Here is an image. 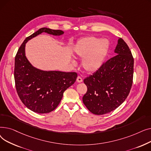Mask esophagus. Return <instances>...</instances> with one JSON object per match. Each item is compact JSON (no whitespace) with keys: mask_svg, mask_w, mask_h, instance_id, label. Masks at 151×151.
<instances>
[{"mask_svg":"<svg viewBox=\"0 0 151 151\" xmlns=\"http://www.w3.org/2000/svg\"><path fill=\"white\" fill-rule=\"evenodd\" d=\"M76 81L78 83H81L83 81V79L80 76H78L76 78Z\"/></svg>","mask_w":151,"mask_h":151,"instance_id":"esophagus-1","label":"esophagus"}]
</instances>
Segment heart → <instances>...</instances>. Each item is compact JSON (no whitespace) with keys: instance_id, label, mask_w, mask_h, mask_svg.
I'll use <instances>...</instances> for the list:
<instances>
[{"instance_id":"1","label":"heart","mask_w":151,"mask_h":151,"mask_svg":"<svg viewBox=\"0 0 151 151\" xmlns=\"http://www.w3.org/2000/svg\"><path fill=\"white\" fill-rule=\"evenodd\" d=\"M107 39L96 37H87L78 41L73 47V54L83 58L81 65L87 72L97 71L104 64L109 50ZM72 62L75 63L73 60Z\"/></svg>"}]
</instances>
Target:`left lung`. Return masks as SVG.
Here are the masks:
<instances>
[{"label":"left lung","mask_w":151,"mask_h":151,"mask_svg":"<svg viewBox=\"0 0 151 151\" xmlns=\"http://www.w3.org/2000/svg\"><path fill=\"white\" fill-rule=\"evenodd\" d=\"M114 53L115 56L84 80L88 91L83 101L94 114H105L116 109L127 97L132 88L134 60L121 38L118 39Z\"/></svg>","instance_id":"left-lung-1"}]
</instances>
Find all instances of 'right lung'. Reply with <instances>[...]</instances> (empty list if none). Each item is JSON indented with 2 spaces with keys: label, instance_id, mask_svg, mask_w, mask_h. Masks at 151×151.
<instances>
[{
  "label": "right lung",
  "instance_id": "1",
  "mask_svg": "<svg viewBox=\"0 0 151 151\" xmlns=\"http://www.w3.org/2000/svg\"><path fill=\"white\" fill-rule=\"evenodd\" d=\"M43 32L54 36L64 32L43 27L27 37L16 55L14 77L19 99L27 108L40 114L48 113L57 108L64 91L76 80L75 72L45 71L31 64L26 56L27 42Z\"/></svg>",
  "mask_w": 151,
  "mask_h": 151
}]
</instances>
